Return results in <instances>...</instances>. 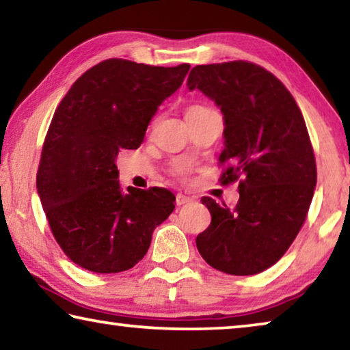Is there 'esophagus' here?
I'll return each mask as SVG.
<instances>
[{"instance_id":"1","label":"esophagus","mask_w":350,"mask_h":350,"mask_svg":"<svg viewBox=\"0 0 350 350\" xmlns=\"http://www.w3.org/2000/svg\"><path fill=\"white\" fill-rule=\"evenodd\" d=\"M189 202H193V198H189V196H185V194H182V193H179L176 196V204L177 205H185V204H189Z\"/></svg>"}]
</instances>
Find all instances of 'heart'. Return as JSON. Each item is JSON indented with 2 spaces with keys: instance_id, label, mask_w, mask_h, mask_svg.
Wrapping results in <instances>:
<instances>
[{
  "instance_id": "1",
  "label": "heart",
  "mask_w": 350,
  "mask_h": 350,
  "mask_svg": "<svg viewBox=\"0 0 350 350\" xmlns=\"http://www.w3.org/2000/svg\"><path fill=\"white\" fill-rule=\"evenodd\" d=\"M199 108H205V106H200V105H193V106H189V108L187 109V112H188V111H194V109H199Z\"/></svg>"
}]
</instances>
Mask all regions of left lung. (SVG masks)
Segmentation results:
<instances>
[{"label":"left lung","instance_id":"left-lung-1","mask_svg":"<svg viewBox=\"0 0 350 350\" xmlns=\"http://www.w3.org/2000/svg\"><path fill=\"white\" fill-rule=\"evenodd\" d=\"M187 85L221 108V183L239 180L233 210L202 198L211 224L196 238L198 250L224 273H260L292 245L313 198L317 163L304 117L282 81L250 62L199 64Z\"/></svg>","mask_w":350,"mask_h":350}]
</instances>
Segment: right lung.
<instances>
[{
  "label": "right lung",
  "instance_id": "right-lung-1",
  "mask_svg": "<svg viewBox=\"0 0 350 350\" xmlns=\"http://www.w3.org/2000/svg\"><path fill=\"white\" fill-rule=\"evenodd\" d=\"M189 64L150 66L109 58L75 80L47 129L38 196L64 254L94 273H118L145 256L152 232L174 210L167 188L118 185L117 154L137 150L159 106Z\"/></svg>",
  "mask_w": 350,
  "mask_h": 350
}]
</instances>
